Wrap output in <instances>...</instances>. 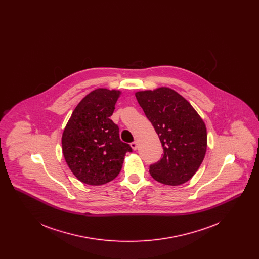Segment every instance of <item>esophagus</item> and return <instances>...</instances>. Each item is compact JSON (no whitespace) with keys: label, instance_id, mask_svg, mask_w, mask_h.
<instances>
[{"label":"esophagus","instance_id":"34e87169","mask_svg":"<svg viewBox=\"0 0 259 259\" xmlns=\"http://www.w3.org/2000/svg\"><path fill=\"white\" fill-rule=\"evenodd\" d=\"M131 148H133L134 150L138 148V142L137 141H134L133 143H131Z\"/></svg>","mask_w":259,"mask_h":259}]
</instances>
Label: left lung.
<instances>
[{
  "label": "left lung",
  "mask_w": 259,
  "mask_h": 259,
  "mask_svg": "<svg viewBox=\"0 0 259 259\" xmlns=\"http://www.w3.org/2000/svg\"><path fill=\"white\" fill-rule=\"evenodd\" d=\"M158 134L164 154L150 165L151 177L163 185H183L197 172L207 151V128L191 104L169 87L135 93Z\"/></svg>",
  "instance_id": "obj_1"
}]
</instances>
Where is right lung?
Wrapping results in <instances>:
<instances>
[{
	"mask_svg": "<svg viewBox=\"0 0 259 259\" xmlns=\"http://www.w3.org/2000/svg\"><path fill=\"white\" fill-rule=\"evenodd\" d=\"M121 91L97 88L75 107L62 135L63 155L78 181L105 185L121 171L125 154L132 148L119 138L111 117Z\"/></svg>",
	"mask_w": 259,
	"mask_h": 259,
	"instance_id": "right-lung-1",
	"label": "right lung"
}]
</instances>
